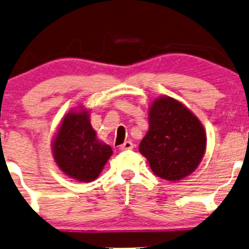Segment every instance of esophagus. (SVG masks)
Wrapping results in <instances>:
<instances>
[{"instance_id":"34e87169","label":"esophagus","mask_w":249,"mask_h":249,"mask_svg":"<svg viewBox=\"0 0 249 249\" xmlns=\"http://www.w3.org/2000/svg\"><path fill=\"white\" fill-rule=\"evenodd\" d=\"M133 148H134V144H133V142H130V141H125L124 144H121V147H120L121 150H130V149H133Z\"/></svg>"}]
</instances>
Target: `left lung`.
<instances>
[{
	"mask_svg": "<svg viewBox=\"0 0 249 249\" xmlns=\"http://www.w3.org/2000/svg\"><path fill=\"white\" fill-rule=\"evenodd\" d=\"M206 148L203 125L175 99H157L150 107L149 131L140 144L156 176L179 180L196 170Z\"/></svg>",
	"mask_w": 249,
	"mask_h": 249,
	"instance_id": "8db88e82",
	"label": "left lung"
}]
</instances>
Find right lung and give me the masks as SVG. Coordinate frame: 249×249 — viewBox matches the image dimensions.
Instances as JSON below:
<instances>
[{"instance_id":"obj_1","label":"right lung","mask_w":249,"mask_h":249,"mask_svg":"<svg viewBox=\"0 0 249 249\" xmlns=\"http://www.w3.org/2000/svg\"><path fill=\"white\" fill-rule=\"evenodd\" d=\"M109 145L96 139L89 112L67 114L53 141L57 164L67 176L79 182H92L112 156Z\"/></svg>"}]
</instances>
